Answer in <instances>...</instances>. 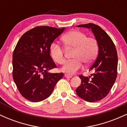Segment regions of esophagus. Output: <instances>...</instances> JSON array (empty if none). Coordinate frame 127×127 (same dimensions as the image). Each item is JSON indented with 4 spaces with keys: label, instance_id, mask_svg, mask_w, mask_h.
I'll list each match as a JSON object with an SVG mask.
<instances>
[{
    "label": "esophagus",
    "instance_id": "obj_1",
    "mask_svg": "<svg viewBox=\"0 0 127 127\" xmlns=\"http://www.w3.org/2000/svg\"><path fill=\"white\" fill-rule=\"evenodd\" d=\"M64 77H65V78H72V76L67 75V74H65Z\"/></svg>",
    "mask_w": 127,
    "mask_h": 127
}]
</instances>
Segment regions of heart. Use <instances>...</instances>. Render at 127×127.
Segmentation results:
<instances>
[{
	"label": "heart",
	"mask_w": 127,
	"mask_h": 127,
	"mask_svg": "<svg viewBox=\"0 0 127 127\" xmlns=\"http://www.w3.org/2000/svg\"><path fill=\"white\" fill-rule=\"evenodd\" d=\"M62 40L65 47L75 49L73 54V60L65 63L62 71L69 75H73L82 67V63L89 64L97 57L98 51V43L97 39L88 37L84 32L73 30L66 33ZM52 58L59 64H63L65 59L63 48L58 43H52L50 46Z\"/></svg>",
	"instance_id": "obj_1"
}]
</instances>
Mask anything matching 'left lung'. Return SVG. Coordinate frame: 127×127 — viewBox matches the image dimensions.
<instances>
[{"label":"left lung","instance_id":"left-lung-1","mask_svg":"<svg viewBox=\"0 0 127 127\" xmlns=\"http://www.w3.org/2000/svg\"><path fill=\"white\" fill-rule=\"evenodd\" d=\"M78 27L91 29L98 43V54L89 71L92 77L80 75L81 84L76 90L79 97L89 102L99 101L107 95L117 76L118 55L114 43L100 26L93 23Z\"/></svg>","mask_w":127,"mask_h":127}]
</instances>
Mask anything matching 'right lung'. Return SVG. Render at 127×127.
Masks as SVG:
<instances>
[{
  "instance_id": "add662e5",
  "label": "right lung",
  "mask_w": 127,
  "mask_h": 127,
  "mask_svg": "<svg viewBox=\"0 0 127 127\" xmlns=\"http://www.w3.org/2000/svg\"><path fill=\"white\" fill-rule=\"evenodd\" d=\"M38 26L26 32L18 40L12 55V76L18 91L29 101L38 102L49 97L63 73H51L57 65L50 55L52 42L64 30Z\"/></svg>"
}]
</instances>
